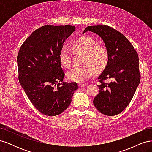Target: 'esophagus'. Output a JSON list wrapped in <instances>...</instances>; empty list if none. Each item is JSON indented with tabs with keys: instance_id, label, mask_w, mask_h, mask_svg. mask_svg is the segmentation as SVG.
Returning a JSON list of instances; mask_svg holds the SVG:
<instances>
[{
	"instance_id": "obj_1",
	"label": "esophagus",
	"mask_w": 152,
	"mask_h": 152,
	"mask_svg": "<svg viewBox=\"0 0 152 152\" xmlns=\"http://www.w3.org/2000/svg\"><path fill=\"white\" fill-rule=\"evenodd\" d=\"M87 86V84H85V83H80V84H79V86L80 87H85V86Z\"/></svg>"
}]
</instances>
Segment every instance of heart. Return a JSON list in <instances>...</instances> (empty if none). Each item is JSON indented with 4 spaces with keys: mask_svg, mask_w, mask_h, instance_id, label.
Instances as JSON below:
<instances>
[{
    "mask_svg": "<svg viewBox=\"0 0 152 152\" xmlns=\"http://www.w3.org/2000/svg\"><path fill=\"white\" fill-rule=\"evenodd\" d=\"M72 47L76 51L86 54V57L85 66L76 67L68 72L67 77L70 81L84 82L94 75V70L100 72L107 67L109 60L108 50L104 46H100L98 41L83 36L75 40ZM59 59L63 66L68 68L71 66L72 55L68 48L64 46L61 48Z\"/></svg>",
    "mask_w": 152,
    "mask_h": 152,
    "instance_id": "1",
    "label": "heart"
}]
</instances>
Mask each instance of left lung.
I'll use <instances>...</instances> for the list:
<instances>
[{"mask_svg":"<svg viewBox=\"0 0 152 152\" xmlns=\"http://www.w3.org/2000/svg\"><path fill=\"white\" fill-rule=\"evenodd\" d=\"M87 31L102 39L109 53L108 65L98 78L99 91L93 104L105 115H116L129 104L140 82L138 55L125 36L109 26H89L83 34Z\"/></svg>","mask_w":152,"mask_h":152,"instance_id":"8db88e82","label":"left lung"}]
</instances>
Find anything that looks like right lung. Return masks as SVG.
Returning <instances> with one entry per match:
<instances>
[{
    "mask_svg": "<svg viewBox=\"0 0 152 152\" xmlns=\"http://www.w3.org/2000/svg\"><path fill=\"white\" fill-rule=\"evenodd\" d=\"M75 30L72 25H44L32 32L18 54L20 83L31 103L45 115L65 111L78 89L75 82L61 83L65 73L59 59L63 43Z\"/></svg>",
    "mask_w": 152,
    "mask_h": 152,
    "instance_id": "obj_1",
    "label": "right lung"
}]
</instances>
